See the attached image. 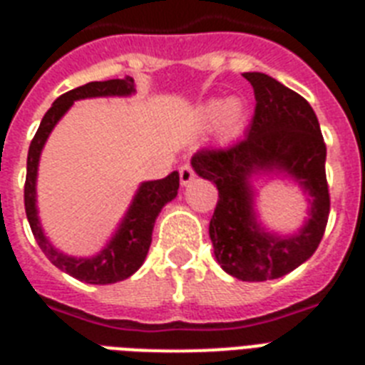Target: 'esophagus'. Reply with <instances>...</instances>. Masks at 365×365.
<instances>
[{"label": "esophagus", "instance_id": "esophagus-1", "mask_svg": "<svg viewBox=\"0 0 365 365\" xmlns=\"http://www.w3.org/2000/svg\"><path fill=\"white\" fill-rule=\"evenodd\" d=\"M193 178H195V172L191 166L183 165L182 168H180V182H182V185H189V183L193 182Z\"/></svg>", "mask_w": 365, "mask_h": 365}]
</instances>
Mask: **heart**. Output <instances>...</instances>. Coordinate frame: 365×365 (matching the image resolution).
I'll use <instances>...</instances> for the list:
<instances>
[{
	"label": "heart",
	"instance_id": "obj_1",
	"mask_svg": "<svg viewBox=\"0 0 365 365\" xmlns=\"http://www.w3.org/2000/svg\"><path fill=\"white\" fill-rule=\"evenodd\" d=\"M242 102L239 98H214L208 100L197 110V121L200 126H214L222 138H233L240 132L244 125Z\"/></svg>",
	"mask_w": 365,
	"mask_h": 365
}]
</instances>
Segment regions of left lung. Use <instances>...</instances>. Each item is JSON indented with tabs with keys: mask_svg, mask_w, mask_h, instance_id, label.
<instances>
[{
	"mask_svg": "<svg viewBox=\"0 0 365 365\" xmlns=\"http://www.w3.org/2000/svg\"><path fill=\"white\" fill-rule=\"evenodd\" d=\"M242 76L255 94L250 130L227 149L197 151L191 166L217 187L208 227L217 263L244 282H265L303 265L322 240L329 216L326 143L303 96L259 71ZM265 175L295 182L307 197L309 217L295 234H277L260 223L253 182Z\"/></svg>",
	"mask_w": 365,
	"mask_h": 365,
	"instance_id": "obj_1",
	"label": "left lung"
}]
</instances>
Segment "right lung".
I'll use <instances>...</instances> for the list:
<instances>
[{
    "instance_id": "add662e5",
    "label": "right lung",
    "mask_w": 365,
    "mask_h": 365,
    "mask_svg": "<svg viewBox=\"0 0 365 365\" xmlns=\"http://www.w3.org/2000/svg\"><path fill=\"white\" fill-rule=\"evenodd\" d=\"M136 93L134 79H110V81H93L77 87L70 93L62 94L54 100L51 110L41 119V125L37 128L36 136L30 143L28 151V165H26V185H24V206L26 216L30 222L31 233L36 237L39 248L47 255L48 261L60 271L68 272L70 277L87 284H115L125 278L132 277L142 267L145 255L151 246V235H153L155 220L163 210V206L176 199L178 187H180V176L178 172H172L163 180H151L142 182L138 187L134 199H132L128 210L123 216L119 227L106 246L96 255L91 257H76L68 255L54 248L53 242L47 239L39 222L37 212V168L41 151L45 148L47 138L56 126V123L68 113L73 102L85 98H102V96H132Z\"/></svg>"
}]
</instances>
